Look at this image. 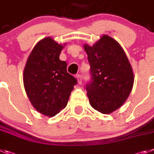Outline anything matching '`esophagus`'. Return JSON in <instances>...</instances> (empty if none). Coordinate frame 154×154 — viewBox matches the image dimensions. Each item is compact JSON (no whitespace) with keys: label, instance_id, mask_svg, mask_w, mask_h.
I'll return each instance as SVG.
<instances>
[{"label":"esophagus","instance_id":"34e87169","mask_svg":"<svg viewBox=\"0 0 154 154\" xmlns=\"http://www.w3.org/2000/svg\"><path fill=\"white\" fill-rule=\"evenodd\" d=\"M76 79L78 80V82L79 84H81L82 82V76L80 75H76Z\"/></svg>","mask_w":154,"mask_h":154}]
</instances>
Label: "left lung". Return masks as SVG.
I'll use <instances>...</instances> for the list:
<instances>
[{
    "label": "left lung",
    "mask_w": 154,
    "mask_h": 154,
    "mask_svg": "<svg viewBox=\"0 0 154 154\" xmlns=\"http://www.w3.org/2000/svg\"><path fill=\"white\" fill-rule=\"evenodd\" d=\"M84 49L90 65L91 80L86 87L90 105L102 114H111L132 91V66L120 44L107 35L92 47L85 44Z\"/></svg>",
    "instance_id": "1"
}]
</instances>
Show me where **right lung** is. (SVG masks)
Listing matches in <instances>:
<instances>
[{"instance_id":"add662e5","label":"right lung","mask_w":154,"mask_h":154,"mask_svg":"<svg viewBox=\"0 0 154 154\" xmlns=\"http://www.w3.org/2000/svg\"><path fill=\"white\" fill-rule=\"evenodd\" d=\"M63 46L51 37L36 43L26 61L23 82L32 105L43 115L53 117L66 107L77 79L67 72L59 56Z\"/></svg>"}]
</instances>
